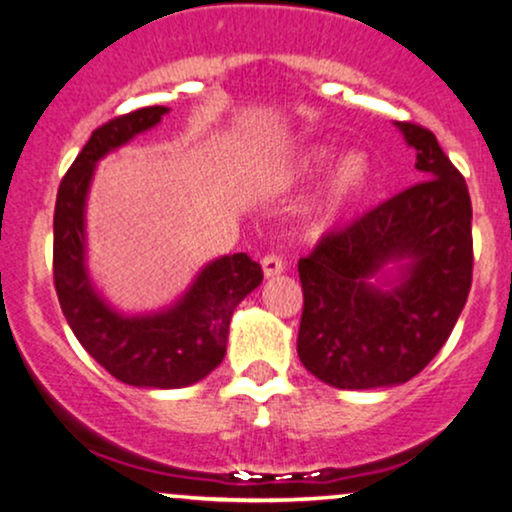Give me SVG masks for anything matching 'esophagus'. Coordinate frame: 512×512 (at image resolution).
<instances>
[{"instance_id": "34e87169", "label": "esophagus", "mask_w": 512, "mask_h": 512, "mask_svg": "<svg viewBox=\"0 0 512 512\" xmlns=\"http://www.w3.org/2000/svg\"><path fill=\"white\" fill-rule=\"evenodd\" d=\"M262 269H264V276H276V274L284 272L286 264L279 255H274V252H267V255L262 257Z\"/></svg>"}]
</instances>
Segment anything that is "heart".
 I'll return each mask as SVG.
<instances>
[{"instance_id": "obj_1", "label": "heart", "mask_w": 512, "mask_h": 512, "mask_svg": "<svg viewBox=\"0 0 512 512\" xmlns=\"http://www.w3.org/2000/svg\"><path fill=\"white\" fill-rule=\"evenodd\" d=\"M330 158V151L320 149L310 156V168H322ZM370 180V166L368 161L361 154H351L346 156L342 163H339L337 173L327 187L325 199H322V207H320V216L322 221H330L334 216L342 211L346 204L354 202V199L366 190Z\"/></svg>"}]
</instances>
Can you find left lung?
<instances>
[{"instance_id": "left-lung-1", "label": "left lung", "mask_w": 512, "mask_h": 512, "mask_svg": "<svg viewBox=\"0 0 512 512\" xmlns=\"http://www.w3.org/2000/svg\"><path fill=\"white\" fill-rule=\"evenodd\" d=\"M424 180L325 233L298 260L303 315L298 356L315 378L342 390L399 385L419 375L472 289V199L436 134L399 122ZM409 259L403 284H367L387 261Z\"/></svg>"}]
</instances>
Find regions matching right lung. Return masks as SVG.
<instances>
[{
  "label": "right lung",
  "mask_w": 512,
  "mask_h": 512,
  "mask_svg": "<svg viewBox=\"0 0 512 512\" xmlns=\"http://www.w3.org/2000/svg\"><path fill=\"white\" fill-rule=\"evenodd\" d=\"M168 108L151 105L117 115L93 129L55 202L52 276L62 313L81 346L110 375L137 387H185L207 378L226 356L236 305L262 281L260 262L245 252L211 262L187 296L161 315L122 317L91 289L84 267V199L101 156L154 127Z\"/></svg>",
  "instance_id": "1"
}]
</instances>
